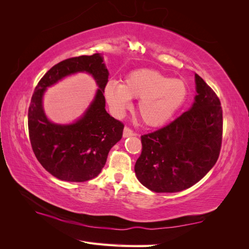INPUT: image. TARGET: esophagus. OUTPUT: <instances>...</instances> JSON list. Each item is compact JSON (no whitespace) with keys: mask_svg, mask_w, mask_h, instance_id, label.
<instances>
[{"mask_svg":"<svg viewBox=\"0 0 249 249\" xmlns=\"http://www.w3.org/2000/svg\"><path fill=\"white\" fill-rule=\"evenodd\" d=\"M135 133L130 129V127L125 126L124 129V137L126 138V137H131V136H134Z\"/></svg>","mask_w":249,"mask_h":249,"instance_id":"esophagus-1","label":"esophagus"}]
</instances>
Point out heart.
Returning <instances> with one entry per match:
<instances>
[{
  "label": "heart",
  "instance_id": "b5f03b06",
  "mask_svg": "<svg viewBox=\"0 0 249 249\" xmlns=\"http://www.w3.org/2000/svg\"><path fill=\"white\" fill-rule=\"evenodd\" d=\"M183 80L172 79L156 70L130 72L124 83L111 80L105 87V97L117 114L130 107L131 99H139L137 112L148 126L163 125L177 114L188 96Z\"/></svg>",
  "mask_w": 249,
  "mask_h": 249
}]
</instances>
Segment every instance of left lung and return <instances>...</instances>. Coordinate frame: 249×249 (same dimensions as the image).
<instances>
[{"label": "left lung", "instance_id": "8db88e82", "mask_svg": "<svg viewBox=\"0 0 249 249\" xmlns=\"http://www.w3.org/2000/svg\"><path fill=\"white\" fill-rule=\"evenodd\" d=\"M192 107L172 123L142 135V152L135 164L139 182L157 193L188 189L211 170L222 142V108L207 83L195 73Z\"/></svg>", "mask_w": 249, "mask_h": 249}]
</instances>
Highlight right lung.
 Segmentation results:
<instances>
[{"label":"right lung","mask_w":249,"mask_h":249,"mask_svg":"<svg viewBox=\"0 0 249 249\" xmlns=\"http://www.w3.org/2000/svg\"><path fill=\"white\" fill-rule=\"evenodd\" d=\"M92 74L100 88L94 102L71 125L53 124L42 107L45 89L71 73ZM109 72L100 54L69 58L54 65L35 87L28 111L29 137L42 167L66 182H86L100 175L113 145L122 139L124 124L108 114L104 89Z\"/></svg>","instance_id":"add662e5"}]
</instances>
